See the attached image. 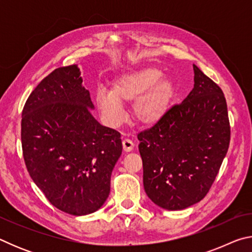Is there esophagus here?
Returning <instances> with one entry per match:
<instances>
[{
    "label": "esophagus",
    "mask_w": 252,
    "mask_h": 252,
    "mask_svg": "<svg viewBox=\"0 0 252 252\" xmlns=\"http://www.w3.org/2000/svg\"><path fill=\"white\" fill-rule=\"evenodd\" d=\"M122 146H123V150H125L126 152H130L133 150L134 148V143L131 141V140L129 139H125L122 141Z\"/></svg>",
    "instance_id": "esophagus-1"
}]
</instances>
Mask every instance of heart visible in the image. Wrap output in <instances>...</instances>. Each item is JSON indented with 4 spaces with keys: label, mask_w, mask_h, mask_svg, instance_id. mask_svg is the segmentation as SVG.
Wrapping results in <instances>:
<instances>
[{
    "label": "heart",
    "mask_w": 252,
    "mask_h": 252,
    "mask_svg": "<svg viewBox=\"0 0 252 252\" xmlns=\"http://www.w3.org/2000/svg\"><path fill=\"white\" fill-rule=\"evenodd\" d=\"M176 97V85L153 66L126 72L113 80L111 90H96L93 101L102 118L117 126L125 117L123 102L134 101L133 116L143 126H155L169 113Z\"/></svg>",
    "instance_id": "b5f03b06"
}]
</instances>
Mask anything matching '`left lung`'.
<instances>
[{
    "mask_svg": "<svg viewBox=\"0 0 252 252\" xmlns=\"http://www.w3.org/2000/svg\"><path fill=\"white\" fill-rule=\"evenodd\" d=\"M193 72V89L182 103L138 134L144 191L165 210H183L201 201L229 148L222 90L194 64Z\"/></svg>",
    "mask_w": 252,
    "mask_h": 252,
    "instance_id": "8db88e82",
    "label": "left lung"
}]
</instances>
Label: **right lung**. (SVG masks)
Here are the masks:
<instances>
[{"label":"right lung","mask_w":252,"mask_h":252,"mask_svg":"<svg viewBox=\"0 0 252 252\" xmlns=\"http://www.w3.org/2000/svg\"><path fill=\"white\" fill-rule=\"evenodd\" d=\"M76 64L41 81L22 112L21 140L28 171L55 208L85 216L103 206L122 153L121 134L100 125Z\"/></svg>","instance_id":"right-lung-1"}]
</instances>
